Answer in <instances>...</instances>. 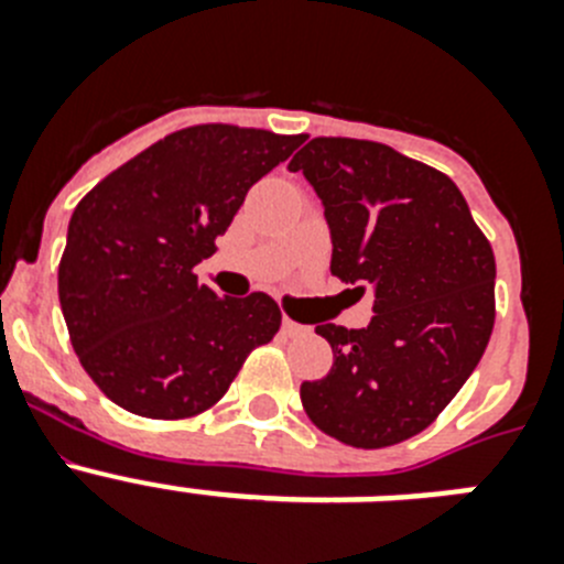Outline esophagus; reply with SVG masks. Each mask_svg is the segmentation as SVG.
Segmentation results:
<instances>
[{
  "label": "esophagus",
  "mask_w": 564,
  "mask_h": 564,
  "mask_svg": "<svg viewBox=\"0 0 564 564\" xmlns=\"http://www.w3.org/2000/svg\"><path fill=\"white\" fill-rule=\"evenodd\" d=\"M282 330H285V336H302V333H307L305 325H299V322H293V318H282Z\"/></svg>",
  "instance_id": "1"
}]
</instances>
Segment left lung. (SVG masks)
<instances>
[{"instance_id":"1","label":"left lung","mask_w":564,"mask_h":564,"mask_svg":"<svg viewBox=\"0 0 564 564\" xmlns=\"http://www.w3.org/2000/svg\"><path fill=\"white\" fill-rule=\"evenodd\" d=\"M325 206L330 273L376 291L361 330L316 325L333 370L302 383V406L325 435L383 449L446 410L495 327V251L437 169L376 141L313 138L291 161Z\"/></svg>"}]
</instances>
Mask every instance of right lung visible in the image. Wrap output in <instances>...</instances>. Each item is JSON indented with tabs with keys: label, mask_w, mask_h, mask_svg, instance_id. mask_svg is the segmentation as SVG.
Instances as JSON below:
<instances>
[{
	"label": "right lung",
	"mask_w": 564,
	"mask_h": 564,
	"mask_svg": "<svg viewBox=\"0 0 564 564\" xmlns=\"http://www.w3.org/2000/svg\"><path fill=\"white\" fill-rule=\"evenodd\" d=\"M302 134L197 123L152 143L84 194L58 262L69 341L132 415L183 421L228 392L282 311L268 293L217 296L194 265L217 251L248 188Z\"/></svg>",
	"instance_id": "1"
}]
</instances>
